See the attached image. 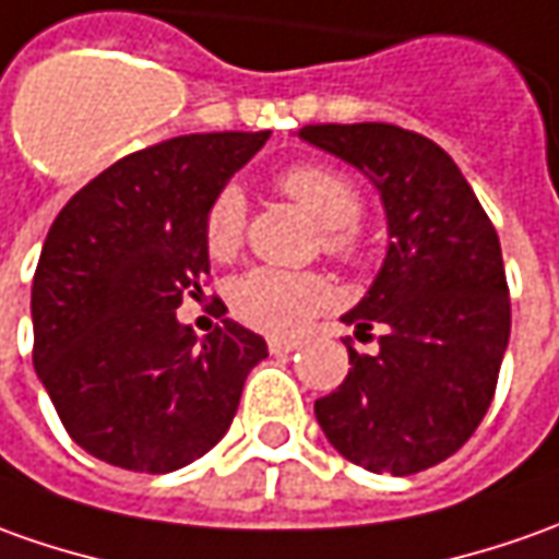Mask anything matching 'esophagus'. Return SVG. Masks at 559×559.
I'll list each match as a JSON object with an SVG mask.
<instances>
[{"mask_svg": "<svg viewBox=\"0 0 559 559\" xmlns=\"http://www.w3.org/2000/svg\"><path fill=\"white\" fill-rule=\"evenodd\" d=\"M299 345H302L299 340H278V336H275V340H269V352H272V355H290Z\"/></svg>", "mask_w": 559, "mask_h": 559, "instance_id": "esophagus-1", "label": "esophagus"}]
</instances>
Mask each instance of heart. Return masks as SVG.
Wrapping results in <instances>:
<instances>
[{"label":"heart","instance_id":"obj_1","mask_svg":"<svg viewBox=\"0 0 559 559\" xmlns=\"http://www.w3.org/2000/svg\"><path fill=\"white\" fill-rule=\"evenodd\" d=\"M284 195L309 211L324 229V250L355 263L360 257L358 223L364 199L352 177L321 162H299L278 174ZM248 204L241 189L226 186L216 192L204 214V248L216 260H229L245 238ZM333 284L318 272H284V269H250L231 284L229 306L238 321L272 336H287L306 328L318 311L333 302Z\"/></svg>","mask_w":559,"mask_h":559}]
</instances>
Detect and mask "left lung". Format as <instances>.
Masks as SVG:
<instances>
[{"instance_id": "1", "label": "left lung", "mask_w": 559, "mask_h": 559, "mask_svg": "<svg viewBox=\"0 0 559 559\" xmlns=\"http://www.w3.org/2000/svg\"><path fill=\"white\" fill-rule=\"evenodd\" d=\"M299 136L355 165L379 189L389 250L345 324L379 330L343 385L314 401L328 440L360 468L407 477L465 443L487 416L511 299L499 235L455 162L435 140L385 121L306 124Z\"/></svg>"}]
</instances>
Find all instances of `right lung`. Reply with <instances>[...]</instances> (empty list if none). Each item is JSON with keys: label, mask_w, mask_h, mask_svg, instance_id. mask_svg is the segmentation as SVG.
I'll use <instances>...</instances> for the list:
<instances>
[{"label": "right lung", "mask_w": 559, "mask_h": 559, "mask_svg": "<svg viewBox=\"0 0 559 559\" xmlns=\"http://www.w3.org/2000/svg\"><path fill=\"white\" fill-rule=\"evenodd\" d=\"M269 131L186 134L131 152L57 214L33 278V367L60 423L116 468L168 474L229 431L263 336L177 321L211 272L204 214Z\"/></svg>", "instance_id": "right-lung-1"}]
</instances>
